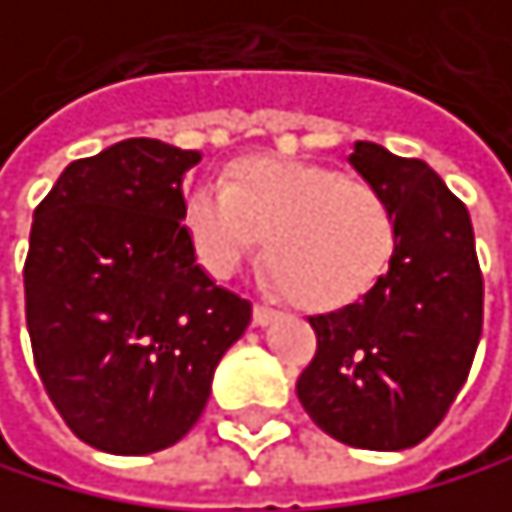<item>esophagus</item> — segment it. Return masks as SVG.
<instances>
[{"mask_svg":"<svg viewBox=\"0 0 512 512\" xmlns=\"http://www.w3.org/2000/svg\"><path fill=\"white\" fill-rule=\"evenodd\" d=\"M278 319V309L275 306H269V303H256V309H253V322L256 325H269V322H275Z\"/></svg>","mask_w":512,"mask_h":512,"instance_id":"1","label":"esophagus"}]
</instances>
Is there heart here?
I'll return each instance as SVG.
<instances>
[{
    "mask_svg": "<svg viewBox=\"0 0 512 512\" xmlns=\"http://www.w3.org/2000/svg\"><path fill=\"white\" fill-rule=\"evenodd\" d=\"M181 218L196 259L215 278H231L265 237V269L290 300L312 309L359 300L397 250L385 193L309 162H243L228 187H196Z\"/></svg>",
    "mask_w": 512,
    "mask_h": 512,
    "instance_id": "1",
    "label": "heart"
}]
</instances>
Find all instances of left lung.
<instances>
[{"label": "left lung", "instance_id": "8db88e82", "mask_svg": "<svg viewBox=\"0 0 512 512\" xmlns=\"http://www.w3.org/2000/svg\"><path fill=\"white\" fill-rule=\"evenodd\" d=\"M350 165L391 203L397 250L363 297L309 316L316 356L297 397L334 441L406 450L435 432L466 385L485 281L466 206L422 159L359 140Z\"/></svg>", "mask_w": 512, "mask_h": 512}]
</instances>
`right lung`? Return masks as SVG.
Wrapping results in <instances>:
<instances>
[{"label": "right lung", "mask_w": 512, "mask_h": 512, "mask_svg": "<svg viewBox=\"0 0 512 512\" xmlns=\"http://www.w3.org/2000/svg\"><path fill=\"white\" fill-rule=\"evenodd\" d=\"M200 153L121 140L71 162L33 212L24 312L40 381L71 432L106 454L178 444L253 306L218 287L181 225Z\"/></svg>", "instance_id": "right-lung-1"}]
</instances>
